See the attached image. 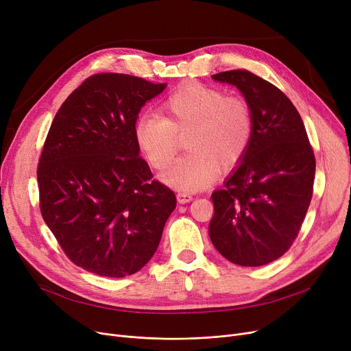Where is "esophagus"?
Masks as SVG:
<instances>
[{
	"label": "esophagus",
	"instance_id": "34e87169",
	"mask_svg": "<svg viewBox=\"0 0 351 351\" xmlns=\"http://www.w3.org/2000/svg\"><path fill=\"white\" fill-rule=\"evenodd\" d=\"M176 197H178L179 204H188V202H191L193 199V196L191 193H188V192H179Z\"/></svg>",
	"mask_w": 351,
	"mask_h": 351
}]
</instances>
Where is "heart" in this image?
Returning <instances> with one entry per match:
<instances>
[{"label": "heart", "mask_w": 351, "mask_h": 351, "mask_svg": "<svg viewBox=\"0 0 351 351\" xmlns=\"http://www.w3.org/2000/svg\"><path fill=\"white\" fill-rule=\"evenodd\" d=\"M249 102L222 89L189 82L159 106V115H141L134 126L139 151L156 169H165L185 136L188 155L173 162L163 179L182 191L205 188L242 162L253 138Z\"/></svg>", "instance_id": "1"}]
</instances>
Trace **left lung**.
<instances>
[{
    "instance_id": "8db88e82",
    "label": "left lung",
    "mask_w": 351,
    "mask_h": 351,
    "mask_svg": "<svg viewBox=\"0 0 351 351\" xmlns=\"http://www.w3.org/2000/svg\"><path fill=\"white\" fill-rule=\"evenodd\" d=\"M212 78L242 92L254 129L245 158L225 186L212 193L209 236L229 262L263 266L296 241L313 196L315 152L300 114L278 86L247 69Z\"/></svg>"
}]
</instances>
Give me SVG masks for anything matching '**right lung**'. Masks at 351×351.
<instances>
[{"mask_svg": "<svg viewBox=\"0 0 351 351\" xmlns=\"http://www.w3.org/2000/svg\"><path fill=\"white\" fill-rule=\"evenodd\" d=\"M165 84L126 73L86 78L61 105L43 146L40 209L68 259L105 278H125L155 254L173 191L139 156L134 126Z\"/></svg>", "mask_w": 351, "mask_h": 351, "instance_id": "add662e5", "label": "right lung"}]
</instances>
